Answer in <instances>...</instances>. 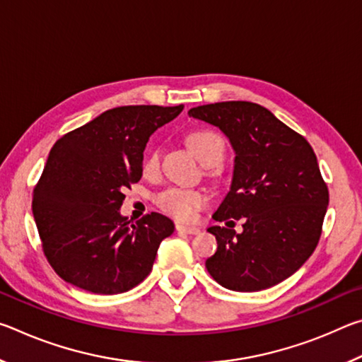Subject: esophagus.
<instances>
[{
  "mask_svg": "<svg viewBox=\"0 0 362 362\" xmlns=\"http://www.w3.org/2000/svg\"><path fill=\"white\" fill-rule=\"evenodd\" d=\"M175 230L180 231V233H187V235H198V233L201 231L199 228H196V226H185V225H180V223L175 225Z\"/></svg>",
  "mask_w": 362,
  "mask_h": 362,
  "instance_id": "1",
  "label": "esophagus"
}]
</instances>
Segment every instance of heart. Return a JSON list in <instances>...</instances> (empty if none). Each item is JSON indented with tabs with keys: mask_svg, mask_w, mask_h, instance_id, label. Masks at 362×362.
I'll list each match as a JSON object with an SVG mask.
<instances>
[{
	"mask_svg": "<svg viewBox=\"0 0 362 362\" xmlns=\"http://www.w3.org/2000/svg\"><path fill=\"white\" fill-rule=\"evenodd\" d=\"M187 142L189 148H192V151L196 155V158H198L203 164H218L222 161L225 153V144L218 134L207 129L194 131L189 134ZM158 168L159 151L153 150L144 159V174H156ZM156 203L161 207V211L169 214L170 217L182 220V222H188V220H193L198 211L203 209L207 204V196L206 193L199 192V189L170 187L158 194Z\"/></svg>",
	"mask_w": 362,
	"mask_h": 362,
	"instance_id": "obj_1",
	"label": "heart"
}]
</instances>
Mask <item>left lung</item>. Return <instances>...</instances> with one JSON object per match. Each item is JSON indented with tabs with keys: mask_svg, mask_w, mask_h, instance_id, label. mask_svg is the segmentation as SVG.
Segmentation results:
<instances>
[{
	"mask_svg": "<svg viewBox=\"0 0 362 362\" xmlns=\"http://www.w3.org/2000/svg\"><path fill=\"white\" fill-rule=\"evenodd\" d=\"M189 116L218 127L235 150L230 192L214 220L244 218L243 233L211 226L217 252L206 268L238 292L273 287L292 276L320 241L329 204L311 145L269 110L252 102H218Z\"/></svg>",
	"mask_w": 362,
	"mask_h": 362,
	"instance_id": "obj_1",
	"label": "left lung"
}]
</instances>
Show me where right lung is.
Here are the masks:
<instances>
[{"mask_svg":"<svg viewBox=\"0 0 362 362\" xmlns=\"http://www.w3.org/2000/svg\"><path fill=\"white\" fill-rule=\"evenodd\" d=\"M183 105H127L103 112L54 144L33 189L42 250L60 278L94 293L131 291L148 276L174 222L158 212L121 216L124 189L142 177L144 150Z\"/></svg>","mask_w":362,"mask_h":362,"instance_id":"obj_1","label":"right lung"}]
</instances>
